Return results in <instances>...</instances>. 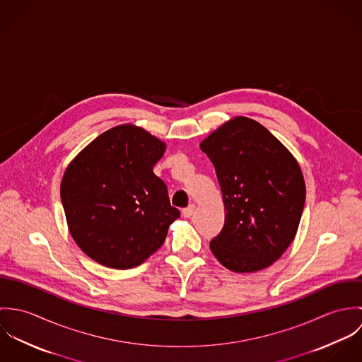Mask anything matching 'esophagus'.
<instances>
[{
	"label": "esophagus",
	"instance_id": "obj_1",
	"mask_svg": "<svg viewBox=\"0 0 362 362\" xmlns=\"http://www.w3.org/2000/svg\"><path fill=\"white\" fill-rule=\"evenodd\" d=\"M194 210H195V205L191 204L189 206L182 209V216H184V217H191V216L194 214Z\"/></svg>",
	"mask_w": 362,
	"mask_h": 362
}]
</instances>
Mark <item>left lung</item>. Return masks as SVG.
I'll use <instances>...</instances> for the list:
<instances>
[{
    "mask_svg": "<svg viewBox=\"0 0 362 362\" xmlns=\"http://www.w3.org/2000/svg\"><path fill=\"white\" fill-rule=\"evenodd\" d=\"M214 165L226 210L210 241L217 260L237 273L270 266L293 243L305 205L298 161L263 125L235 117L201 144Z\"/></svg>",
    "mask_w": 362,
    "mask_h": 362,
    "instance_id": "obj_1",
    "label": "left lung"
}]
</instances>
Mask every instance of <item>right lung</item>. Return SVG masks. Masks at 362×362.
<instances>
[{"mask_svg":"<svg viewBox=\"0 0 362 362\" xmlns=\"http://www.w3.org/2000/svg\"><path fill=\"white\" fill-rule=\"evenodd\" d=\"M165 144L132 124L92 141L66 167L61 202L78 247L98 263L131 269L163 245L180 210L153 167Z\"/></svg>","mask_w":362,"mask_h":362,"instance_id":"add662e5","label":"right lung"}]
</instances>
